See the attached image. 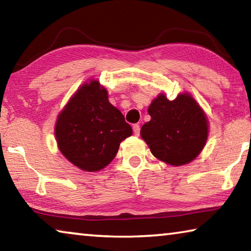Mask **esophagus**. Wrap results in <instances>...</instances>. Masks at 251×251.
Returning a JSON list of instances; mask_svg holds the SVG:
<instances>
[{
	"label": "esophagus",
	"instance_id": "1",
	"mask_svg": "<svg viewBox=\"0 0 251 251\" xmlns=\"http://www.w3.org/2000/svg\"><path fill=\"white\" fill-rule=\"evenodd\" d=\"M133 130H134V134L136 136H139V134H141V127H139L138 124H135L133 126Z\"/></svg>",
	"mask_w": 251,
	"mask_h": 251
}]
</instances>
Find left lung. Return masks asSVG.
<instances>
[{
	"label": "left lung",
	"mask_w": 251,
	"mask_h": 251,
	"mask_svg": "<svg viewBox=\"0 0 251 251\" xmlns=\"http://www.w3.org/2000/svg\"><path fill=\"white\" fill-rule=\"evenodd\" d=\"M151 120L141 129L144 141L156 158L181 166L196 158L208 137V121L196 100L181 94L174 100L160 94L152 100Z\"/></svg>",
	"instance_id": "obj_1"
}]
</instances>
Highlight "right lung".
Returning <instances> with one entry per match:
<instances>
[{"label":"right lung","mask_w":251,"mask_h":251,"mask_svg":"<svg viewBox=\"0 0 251 251\" xmlns=\"http://www.w3.org/2000/svg\"><path fill=\"white\" fill-rule=\"evenodd\" d=\"M133 134L129 124L109 103L97 80L84 84L58 115L55 136L59 151L86 172L104 168L116 156L120 144Z\"/></svg>","instance_id":"obj_1"}]
</instances>
